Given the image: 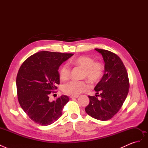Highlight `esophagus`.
Listing matches in <instances>:
<instances>
[{
	"label": "esophagus",
	"mask_w": 148,
	"mask_h": 148,
	"mask_svg": "<svg viewBox=\"0 0 148 148\" xmlns=\"http://www.w3.org/2000/svg\"><path fill=\"white\" fill-rule=\"evenodd\" d=\"M70 97L71 99H73V98H78V96H70Z\"/></svg>",
	"instance_id": "obj_1"
}]
</instances>
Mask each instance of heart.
I'll return each instance as SVG.
<instances>
[{"mask_svg": "<svg viewBox=\"0 0 148 148\" xmlns=\"http://www.w3.org/2000/svg\"><path fill=\"white\" fill-rule=\"evenodd\" d=\"M70 63L84 68L82 78H87L91 83H95L99 82L104 75V65L100 62H95V60L90 57L83 56L75 58L71 60ZM59 73L60 78L62 80H66L70 76V67L66 64L62 65ZM88 88L89 85L86 81H77L73 79L64 84L62 87V90L66 95L77 96L86 91Z\"/></svg>", "mask_w": 148, "mask_h": 148, "instance_id": "heart-1", "label": "heart"}]
</instances>
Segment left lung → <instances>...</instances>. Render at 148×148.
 <instances>
[{"label": "left lung", "instance_id": "8db88e82", "mask_svg": "<svg viewBox=\"0 0 148 148\" xmlns=\"http://www.w3.org/2000/svg\"><path fill=\"white\" fill-rule=\"evenodd\" d=\"M95 50L102 56L105 71L95 88L96 96H88L89 103L85 111L93 118L105 121L112 118L121 109L128 95L130 83L127 69L117 55L104 49ZM97 96L101 100H98Z\"/></svg>", "mask_w": 148, "mask_h": 148}]
</instances>
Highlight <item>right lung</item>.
<instances>
[{
  "label": "right lung",
  "mask_w": 148,
  "mask_h": 148,
  "mask_svg": "<svg viewBox=\"0 0 148 148\" xmlns=\"http://www.w3.org/2000/svg\"><path fill=\"white\" fill-rule=\"evenodd\" d=\"M73 53L40 51L29 57L21 64L16 84L18 100L21 107L33 122L47 126L59 119L69 101L62 95L51 101L49 96L60 84L59 68Z\"/></svg>",
  "instance_id": "add662e5"
}]
</instances>
